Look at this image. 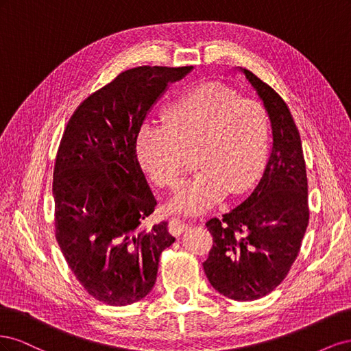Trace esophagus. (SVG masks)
Returning <instances> with one entry per match:
<instances>
[{"mask_svg":"<svg viewBox=\"0 0 351 351\" xmlns=\"http://www.w3.org/2000/svg\"><path fill=\"white\" fill-rule=\"evenodd\" d=\"M168 230H169V232H171V234L178 236V234H182L184 230H187V224L180 218L174 217V218L169 219V222H168Z\"/></svg>","mask_w":351,"mask_h":351,"instance_id":"esophagus-1","label":"esophagus"}]
</instances>
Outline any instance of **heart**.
I'll use <instances>...</instances> for the list:
<instances>
[{"instance_id": "heart-1", "label": "heart", "mask_w": 351, "mask_h": 351, "mask_svg": "<svg viewBox=\"0 0 351 351\" xmlns=\"http://www.w3.org/2000/svg\"><path fill=\"white\" fill-rule=\"evenodd\" d=\"M269 121L261 101L237 97L222 83H200L168 105L164 124L145 121L136 136L143 171L161 187H174L196 155L200 171L180 186L171 208L200 214L231 189L247 190L265 167Z\"/></svg>"}]
</instances>
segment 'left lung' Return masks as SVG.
<instances>
[{
    "label": "left lung",
    "instance_id": "1",
    "mask_svg": "<svg viewBox=\"0 0 351 351\" xmlns=\"http://www.w3.org/2000/svg\"><path fill=\"white\" fill-rule=\"evenodd\" d=\"M267 108L272 151L252 195L206 227L212 249L204 269L215 290L250 302L269 294L287 277L309 224L306 162L300 133L287 104L268 83L243 70Z\"/></svg>",
    "mask_w": 351,
    "mask_h": 351
}]
</instances>
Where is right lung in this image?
Wrapping results in <instances>:
<instances>
[{
    "mask_svg": "<svg viewBox=\"0 0 351 351\" xmlns=\"http://www.w3.org/2000/svg\"><path fill=\"white\" fill-rule=\"evenodd\" d=\"M141 66L90 93L62 133L54 167L56 237L71 272L93 299L125 306L151 293L161 253L174 237L155 210L136 155V136L169 82L192 70Z\"/></svg>",
    "mask_w": 351,
    "mask_h": 351,
    "instance_id": "add662e5",
    "label": "right lung"
}]
</instances>
